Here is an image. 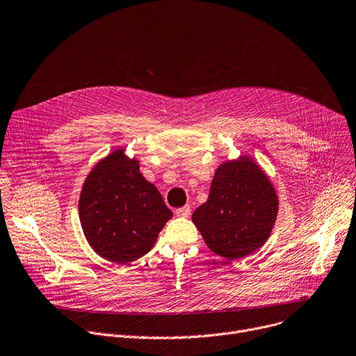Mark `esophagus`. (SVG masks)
<instances>
[{"mask_svg":"<svg viewBox=\"0 0 356 356\" xmlns=\"http://www.w3.org/2000/svg\"><path fill=\"white\" fill-rule=\"evenodd\" d=\"M175 213L177 216H181V218H188L191 215V207L189 205H185L182 208H178L175 209Z\"/></svg>","mask_w":356,"mask_h":356,"instance_id":"obj_1","label":"esophagus"}]
</instances>
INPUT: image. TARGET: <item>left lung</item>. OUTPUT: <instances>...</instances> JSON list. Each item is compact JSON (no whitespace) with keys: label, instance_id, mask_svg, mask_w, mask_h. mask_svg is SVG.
I'll use <instances>...</instances> for the list:
<instances>
[{"label":"left lung","instance_id":"left-lung-1","mask_svg":"<svg viewBox=\"0 0 356 356\" xmlns=\"http://www.w3.org/2000/svg\"><path fill=\"white\" fill-rule=\"evenodd\" d=\"M280 200L270 179L248 155L216 168L205 204L193 222L207 247L222 258L238 261L259 250L277 221Z\"/></svg>","mask_w":356,"mask_h":356}]
</instances>
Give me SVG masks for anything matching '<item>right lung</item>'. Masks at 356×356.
<instances>
[{
  "label": "right lung",
  "mask_w": 356,
  "mask_h": 356,
  "mask_svg": "<svg viewBox=\"0 0 356 356\" xmlns=\"http://www.w3.org/2000/svg\"><path fill=\"white\" fill-rule=\"evenodd\" d=\"M79 221L90 247L104 259L128 264L145 255L172 212L124 148L98 161L87 175Z\"/></svg>",
  "instance_id": "obj_1"
}]
</instances>
